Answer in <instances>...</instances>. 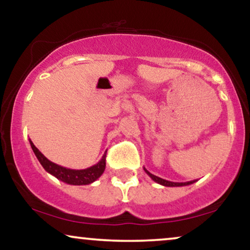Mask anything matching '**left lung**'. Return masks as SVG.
Returning <instances> with one entry per match:
<instances>
[{"instance_id": "obj_1", "label": "left lung", "mask_w": 250, "mask_h": 250, "mask_svg": "<svg viewBox=\"0 0 250 250\" xmlns=\"http://www.w3.org/2000/svg\"><path fill=\"white\" fill-rule=\"evenodd\" d=\"M144 170H145V172L147 173L148 176L151 178V179H153L154 181H156L157 184L162 185V186H167V187H180V186H187V185H190V184L195 183V181H194V180H193V181H187V183H173V181H168V180L162 179V178L157 177V176H154V174L149 172V171H148L146 167H144Z\"/></svg>"}]
</instances>
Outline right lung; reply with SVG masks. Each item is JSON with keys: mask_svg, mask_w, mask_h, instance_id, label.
Returning <instances> with one entry per match:
<instances>
[{"mask_svg": "<svg viewBox=\"0 0 250 250\" xmlns=\"http://www.w3.org/2000/svg\"><path fill=\"white\" fill-rule=\"evenodd\" d=\"M32 150L34 151L35 156H37L38 161L40 162V164L43 167L44 170L48 173L53 174L54 177H56L57 179H60L63 183H66L69 185H89L99 179L102 176V173L105 170V154L103 155L101 160L99 161V163H96L93 167L83 168V170H72V168H67L64 167H61L56 163L48 160L43 154L41 153L39 149L35 147L33 142L30 140Z\"/></svg>", "mask_w": 250, "mask_h": 250, "instance_id": "right-lung-1", "label": "right lung"}]
</instances>
